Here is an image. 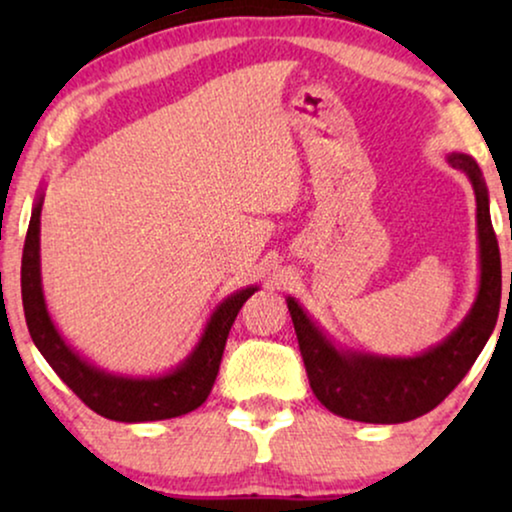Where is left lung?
<instances>
[{
	"instance_id": "left-lung-1",
	"label": "left lung",
	"mask_w": 512,
	"mask_h": 512,
	"mask_svg": "<svg viewBox=\"0 0 512 512\" xmlns=\"http://www.w3.org/2000/svg\"><path fill=\"white\" fill-rule=\"evenodd\" d=\"M450 163L473 181L482 272L471 314L443 345L412 359L342 354L305 317L296 300H286L307 380L321 405L335 415L368 424H401L426 415L464 380L494 331L501 307V254L489 216L487 188L473 158L454 153Z\"/></svg>"
}]
</instances>
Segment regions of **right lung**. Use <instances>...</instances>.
<instances>
[{
  "mask_svg": "<svg viewBox=\"0 0 512 512\" xmlns=\"http://www.w3.org/2000/svg\"><path fill=\"white\" fill-rule=\"evenodd\" d=\"M39 216L41 200L32 209L30 226H27L23 265H20V291H23L25 321L34 345L51 363L60 380L90 410L107 419H116V422H156V419L179 417L200 408L214 387L216 375H219L230 326H233L240 307L256 291L254 286L221 303L207 324L200 345L188 356L184 366L174 373L156 377V380H128V377L100 373L65 345L46 312L39 279Z\"/></svg>",
  "mask_w": 512,
  "mask_h": 512,
  "instance_id": "1",
  "label": "right lung"
}]
</instances>
